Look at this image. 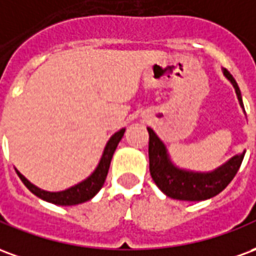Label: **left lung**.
<instances>
[{
	"instance_id": "1",
	"label": "left lung",
	"mask_w": 256,
	"mask_h": 256,
	"mask_svg": "<svg viewBox=\"0 0 256 256\" xmlns=\"http://www.w3.org/2000/svg\"><path fill=\"white\" fill-rule=\"evenodd\" d=\"M224 74L234 86L240 106H244L242 93L234 78L226 68L224 70ZM148 133H150L148 154H150V177L162 192L168 198H177V200L200 202L216 196L234 178L246 155V152H242V155L233 156L230 160L226 162L225 164H222L211 172H186L176 167L170 162L164 145L158 138V136L154 133L152 128H148Z\"/></svg>"
}]
</instances>
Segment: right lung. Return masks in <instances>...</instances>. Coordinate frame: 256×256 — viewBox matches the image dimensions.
I'll use <instances>...</instances> for the list:
<instances>
[{
  "label": "right lung",
  "mask_w": 256,
  "mask_h": 256,
  "mask_svg": "<svg viewBox=\"0 0 256 256\" xmlns=\"http://www.w3.org/2000/svg\"><path fill=\"white\" fill-rule=\"evenodd\" d=\"M123 134H124V128L119 130L118 133L114 134L110 138V141L106 142L104 154L101 156L98 166H97L94 172L89 178H86L84 181H82L78 185H75L72 188L66 189V190H62V192H46V190H42V189L36 188V185H32L28 180H26L18 170H16V172H18L20 180L23 181V184L28 188V190H31L36 196H38L42 200H46L49 203L58 204V206H74V204L84 203V202H88L92 198H94L96 193L102 188V185L106 182L108 170H110V164H111L114 152L116 150L119 141L122 140Z\"/></svg>",
  "instance_id": "add662e5"
}]
</instances>
